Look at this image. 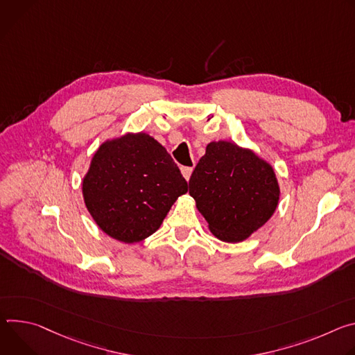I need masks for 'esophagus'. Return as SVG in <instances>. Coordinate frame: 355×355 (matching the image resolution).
Returning <instances> with one entry per match:
<instances>
[{
    "label": "esophagus",
    "instance_id": "esophagus-1",
    "mask_svg": "<svg viewBox=\"0 0 355 355\" xmlns=\"http://www.w3.org/2000/svg\"><path fill=\"white\" fill-rule=\"evenodd\" d=\"M180 171H182V175H183V178H184L186 180H189V179H190V176H191L193 168H187V166H183Z\"/></svg>",
    "mask_w": 355,
    "mask_h": 355
}]
</instances>
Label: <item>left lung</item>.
Listing matches in <instances>:
<instances>
[{"label": "left lung", "mask_w": 355, "mask_h": 355, "mask_svg": "<svg viewBox=\"0 0 355 355\" xmlns=\"http://www.w3.org/2000/svg\"><path fill=\"white\" fill-rule=\"evenodd\" d=\"M189 194L224 243H241L273 216L281 189L269 162L230 141L207 144L189 180Z\"/></svg>", "instance_id": "left-lung-1"}]
</instances>
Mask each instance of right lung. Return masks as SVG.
I'll list each match as a JSON object with an SVG mask.
<instances>
[{
    "label": "right lung",
    "mask_w": 355,
    "mask_h": 355,
    "mask_svg": "<svg viewBox=\"0 0 355 355\" xmlns=\"http://www.w3.org/2000/svg\"><path fill=\"white\" fill-rule=\"evenodd\" d=\"M85 205L108 237L144 241L161 227L187 182L155 138L125 132L104 141L82 182Z\"/></svg>",
    "instance_id": "right-lung-1"
}]
</instances>
